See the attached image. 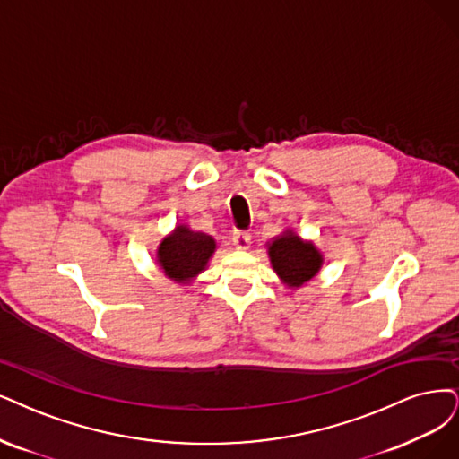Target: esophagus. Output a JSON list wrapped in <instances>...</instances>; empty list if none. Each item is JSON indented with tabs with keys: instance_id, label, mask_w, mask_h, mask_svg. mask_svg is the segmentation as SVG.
<instances>
[{
	"instance_id": "obj_1",
	"label": "esophagus",
	"mask_w": 459,
	"mask_h": 459,
	"mask_svg": "<svg viewBox=\"0 0 459 459\" xmlns=\"http://www.w3.org/2000/svg\"><path fill=\"white\" fill-rule=\"evenodd\" d=\"M232 242H234L236 249L246 251V249H249V246H251V234H249V232H236Z\"/></svg>"
}]
</instances>
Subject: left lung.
<instances>
[{
    "mask_svg": "<svg viewBox=\"0 0 459 459\" xmlns=\"http://www.w3.org/2000/svg\"><path fill=\"white\" fill-rule=\"evenodd\" d=\"M266 253L276 276L290 290H300L324 266V253L319 247L312 240L300 238L291 229H285L276 238L266 242Z\"/></svg>",
    "mask_w": 459,
    "mask_h": 459,
    "instance_id": "8db88e82",
    "label": "left lung"
}]
</instances>
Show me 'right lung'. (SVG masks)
Instances as JSON below:
<instances>
[{
	"label": "right lung",
	"mask_w": 459,
	"mask_h": 459,
	"mask_svg": "<svg viewBox=\"0 0 459 459\" xmlns=\"http://www.w3.org/2000/svg\"><path fill=\"white\" fill-rule=\"evenodd\" d=\"M215 249L217 242L212 234L178 225L159 244L157 264L168 280L191 285L208 268Z\"/></svg>",
	"instance_id": "right-lung-1"
}]
</instances>
